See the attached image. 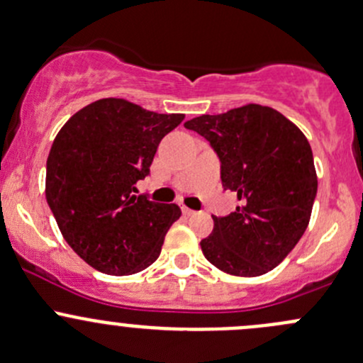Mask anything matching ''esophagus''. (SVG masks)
Segmentation results:
<instances>
[{
  "label": "esophagus",
  "instance_id": "obj_1",
  "mask_svg": "<svg viewBox=\"0 0 363 363\" xmlns=\"http://www.w3.org/2000/svg\"><path fill=\"white\" fill-rule=\"evenodd\" d=\"M182 213H184V216H193L194 211H191V208H188V207H184V205H182Z\"/></svg>",
  "mask_w": 363,
  "mask_h": 363
}]
</instances>
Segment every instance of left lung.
Masks as SVG:
<instances>
[{
    "label": "left lung",
    "instance_id": "1",
    "mask_svg": "<svg viewBox=\"0 0 363 363\" xmlns=\"http://www.w3.org/2000/svg\"><path fill=\"white\" fill-rule=\"evenodd\" d=\"M184 127L211 143L224 189L240 201L230 216H212L211 236L200 242L203 255L235 277L272 272L310 223L318 181L308 139L284 114L259 104L201 114Z\"/></svg>",
    "mask_w": 363,
    "mask_h": 363
}]
</instances>
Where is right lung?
I'll list each match as a JSON object with an SVG mask.
<instances>
[{"label": "right lung", "instance_id": "obj_1", "mask_svg": "<svg viewBox=\"0 0 363 363\" xmlns=\"http://www.w3.org/2000/svg\"><path fill=\"white\" fill-rule=\"evenodd\" d=\"M182 120L109 97L79 109L57 133L47 160L48 207L64 240L97 272L123 277L158 259L181 208L137 196L135 182Z\"/></svg>", "mask_w": 363, "mask_h": 363}]
</instances>
